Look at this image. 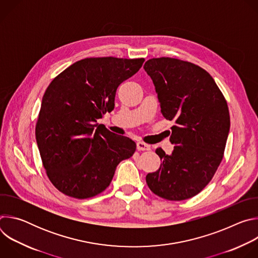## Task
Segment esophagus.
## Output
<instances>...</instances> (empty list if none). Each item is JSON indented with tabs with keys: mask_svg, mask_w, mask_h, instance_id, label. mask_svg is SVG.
Here are the masks:
<instances>
[{
	"mask_svg": "<svg viewBox=\"0 0 258 258\" xmlns=\"http://www.w3.org/2000/svg\"><path fill=\"white\" fill-rule=\"evenodd\" d=\"M150 145H148V144H145V143H143V142H138L137 143V149L139 150V151H146V150H150Z\"/></svg>",
	"mask_w": 258,
	"mask_h": 258,
	"instance_id": "34e87169",
	"label": "esophagus"
}]
</instances>
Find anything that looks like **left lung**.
Masks as SVG:
<instances>
[{"instance_id": "left-lung-1", "label": "left lung", "mask_w": 258, "mask_h": 258, "mask_svg": "<svg viewBox=\"0 0 258 258\" xmlns=\"http://www.w3.org/2000/svg\"><path fill=\"white\" fill-rule=\"evenodd\" d=\"M155 87L161 113L171 126V154L161 148L162 160L146 176L157 196L180 201L200 193L222 162L230 132L227 101L203 68L174 58L149 59L144 65Z\"/></svg>"}]
</instances>
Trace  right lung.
Masks as SVG:
<instances>
[{"mask_svg": "<svg viewBox=\"0 0 258 258\" xmlns=\"http://www.w3.org/2000/svg\"><path fill=\"white\" fill-rule=\"evenodd\" d=\"M145 59L86 58L73 63L47 88L35 138L43 165L63 194L86 199L103 192L136 143L97 122L114 108L118 86Z\"/></svg>", "mask_w": 258, "mask_h": 258, "instance_id": "right-lung-1", "label": "right lung"}]
</instances>
